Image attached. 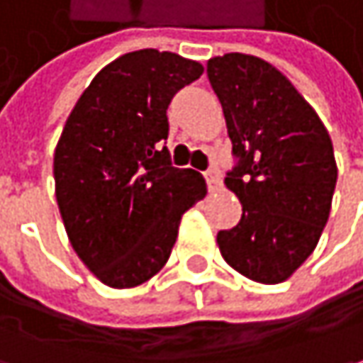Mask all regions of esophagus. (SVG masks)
<instances>
[{
  "label": "esophagus",
  "mask_w": 363,
  "mask_h": 363,
  "mask_svg": "<svg viewBox=\"0 0 363 363\" xmlns=\"http://www.w3.org/2000/svg\"><path fill=\"white\" fill-rule=\"evenodd\" d=\"M205 181L209 184V189L211 191H216L218 186H220V170L218 168H209V170H205Z\"/></svg>",
  "instance_id": "1"
}]
</instances>
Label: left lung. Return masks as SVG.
<instances>
[{
  "instance_id": "left-lung-1",
  "label": "left lung",
  "mask_w": 363,
  "mask_h": 363,
  "mask_svg": "<svg viewBox=\"0 0 363 363\" xmlns=\"http://www.w3.org/2000/svg\"><path fill=\"white\" fill-rule=\"evenodd\" d=\"M238 164L225 186L242 218L218 232L224 261L259 284H281L318 245L337 182L329 131L277 67L255 55L207 61Z\"/></svg>"
}]
</instances>
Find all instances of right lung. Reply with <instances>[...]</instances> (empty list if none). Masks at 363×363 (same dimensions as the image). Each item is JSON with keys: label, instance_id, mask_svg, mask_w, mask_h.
<instances>
[{"label": "right lung", "instance_id": "right-lung-1", "mask_svg": "<svg viewBox=\"0 0 363 363\" xmlns=\"http://www.w3.org/2000/svg\"><path fill=\"white\" fill-rule=\"evenodd\" d=\"M203 65L141 49L102 67L57 141L55 197L75 255L108 288H135L166 265L205 179L174 168L162 141L172 96Z\"/></svg>", "mask_w": 363, "mask_h": 363}]
</instances>
